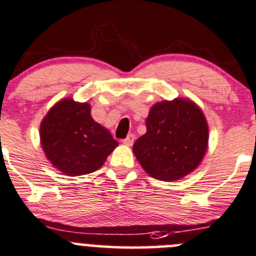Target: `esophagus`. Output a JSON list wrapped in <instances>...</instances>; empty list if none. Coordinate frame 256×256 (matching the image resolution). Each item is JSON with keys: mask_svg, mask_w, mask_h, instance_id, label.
Wrapping results in <instances>:
<instances>
[{"mask_svg": "<svg viewBox=\"0 0 256 256\" xmlns=\"http://www.w3.org/2000/svg\"><path fill=\"white\" fill-rule=\"evenodd\" d=\"M134 140H135V135H132V134H130V135H128L125 138H124L122 142L125 144V145L131 146V145H132V144H134Z\"/></svg>", "mask_w": 256, "mask_h": 256, "instance_id": "34e87169", "label": "esophagus"}]
</instances>
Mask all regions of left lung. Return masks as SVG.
<instances>
[{
    "mask_svg": "<svg viewBox=\"0 0 256 256\" xmlns=\"http://www.w3.org/2000/svg\"><path fill=\"white\" fill-rule=\"evenodd\" d=\"M209 130L194 102L175 98L151 108L146 132L134 144V154L152 178L174 181L194 171L202 160Z\"/></svg>",
    "mask_w": 256,
    "mask_h": 256,
    "instance_id": "1",
    "label": "left lung"
}]
</instances>
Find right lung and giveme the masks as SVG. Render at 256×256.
I'll list each match as a JSON object with an SVG mask.
<instances>
[{
  "instance_id": "obj_1",
  "label": "right lung",
  "mask_w": 256,
  "mask_h": 256,
  "mask_svg": "<svg viewBox=\"0 0 256 256\" xmlns=\"http://www.w3.org/2000/svg\"><path fill=\"white\" fill-rule=\"evenodd\" d=\"M88 104L66 98L57 102L41 122V145L54 168L66 175H85L104 165L118 145L96 122Z\"/></svg>"
}]
</instances>
